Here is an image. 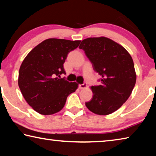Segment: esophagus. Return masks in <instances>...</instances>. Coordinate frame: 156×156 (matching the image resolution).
<instances>
[{
    "label": "esophagus",
    "mask_w": 156,
    "mask_h": 156,
    "mask_svg": "<svg viewBox=\"0 0 156 156\" xmlns=\"http://www.w3.org/2000/svg\"><path fill=\"white\" fill-rule=\"evenodd\" d=\"M78 87H79V89H85V88H87V84H85V83H84V84H80L78 85Z\"/></svg>",
    "instance_id": "esophagus-1"
}]
</instances>
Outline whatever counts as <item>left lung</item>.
Masks as SVG:
<instances>
[{
	"label": "left lung",
	"instance_id": "1",
	"mask_svg": "<svg viewBox=\"0 0 156 156\" xmlns=\"http://www.w3.org/2000/svg\"><path fill=\"white\" fill-rule=\"evenodd\" d=\"M79 48L101 76L100 85L90 87L94 95L86 107L98 115L111 114L127 100L135 86L133 59L125 47L105 36L84 39Z\"/></svg>",
	"mask_w": 156,
	"mask_h": 156
}]
</instances>
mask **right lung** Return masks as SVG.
I'll list each match as a JSON object with an SVG mask.
<instances>
[{"mask_svg": "<svg viewBox=\"0 0 156 156\" xmlns=\"http://www.w3.org/2000/svg\"><path fill=\"white\" fill-rule=\"evenodd\" d=\"M80 41L49 38L31 50L23 60L18 83L26 102L42 115H51L64 107L67 96L78 89L76 82L59 78L68 53Z\"/></svg>", "mask_w": 156, "mask_h": 156, "instance_id": "1", "label": "right lung"}]
</instances>
